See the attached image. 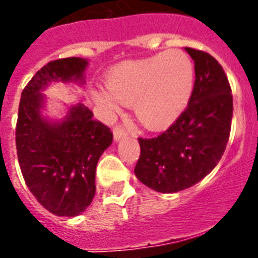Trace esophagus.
<instances>
[{
  "label": "esophagus",
  "mask_w": 258,
  "mask_h": 258,
  "mask_svg": "<svg viewBox=\"0 0 258 258\" xmlns=\"http://www.w3.org/2000/svg\"><path fill=\"white\" fill-rule=\"evenodd\" d=\"M126 136H127L126 131H125L121 125H116V126L113 127V138H115V141L121 140V138H124V137Z\"/></svg>",
  "instance_id": "1"
}]
</instances>
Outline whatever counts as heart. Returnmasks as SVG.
Listing matches in <instances>:
<instances>
[{
    "instance_id": "1",
    "label": "heart",
    "mask_w": 258,
    "mask_h": 258,
    "mask_svg": "<svg viewBox=\"0 0 258 258\" xmlns=\"http://www.w3.org/2000/svg\"><path fill=\"white\" fill-rule=\"evenodd\" d=\"M194 77L192 61L181 50L125 60L109 71L108 93H98L97 101L108 109L117 108V100L133 104L134 116L145 129L163 131L187 107Z\"/></svg>"
}]
</instances>
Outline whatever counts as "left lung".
<instances>
[{
  "mask_svg": "<svg viewBox=\"0 0 258 258\" xmlns=\"http://www.w3.org/2000/svg\"><path fill=\"white\" fill-rule=\"evenodd\" d=\"M195 63L188 106L165 132L138 138L134 173L147 187L164 194L191 187L221 160L231 131V86L222 66L203 50L186 47Z\"/></svg>",
  "mask_w": 258,
  "mask_h": 258,
  "instance_id": "1",
  "label": "left lung"
}]
</instances>
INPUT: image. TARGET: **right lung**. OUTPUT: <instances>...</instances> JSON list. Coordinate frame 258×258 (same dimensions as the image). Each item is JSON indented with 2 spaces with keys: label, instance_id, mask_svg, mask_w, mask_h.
I'll return each mask as SVG.
<instances>
[{
  "label": "right lung",
  "instance_id": "1",
  "mask_svg": "<svg viewBox=\"0 0 258 258\" xmlns=\"http://www.w3.org/2000/svg\"><path fill=\"white\" fill-rule=\"evenodd\" d=\"M86 66L76 56L49 61L23 89L18 111L15 143L23 178L41 206L61 217H75L90 206L97 163L113 134L83 103L61 122L50 124L41 117L40 90L50 81H83Z\"/></svg>",
  "mask_w": 258,
  "mask_h": 258
}]
</instances>
